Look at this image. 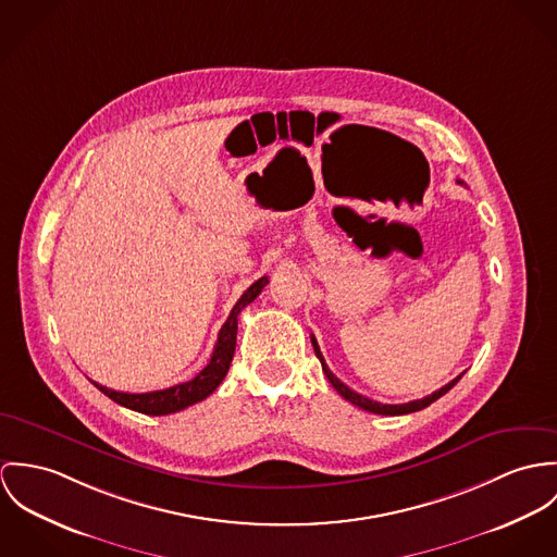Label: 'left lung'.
Here are the masks:
<instances>
[{
  "label": "left lung",
  "mask_w": 557,
  "mask_h": 557,
  "mask_svg": "<svg viewBox=\"0 0 557 557\" xmlns=\"http://www.w3.org/2000/svg\"><path fill=\"white\" fill-rule=\"evenodd\" d=\"M311 346H313V352H315V357L320 359V363H322V371L326 373V377H329V382L333 384V388L346 399V401H350L352 406H359V408H363V410H368V412H373V414H382V417H399V414H410V412H419V410H423V408H428L430 404H433L435 399H440L442 395H446L459 380H461V375L463 373H459L457 377H453L448 384H444L442 388H437V391H433L432 395H428V397H423V399H414V401H408V404H380V401H373L370 397H366V395H361V393H357V391H352L350 386H346L337 375H333V371L326 368V363H324V357H322V352H320V348H318V342H315V337L311 335Z\"/></svg>",
  "instance_id": "8db88e82"
}]
</instances>
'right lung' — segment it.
<instances>
[{
  "instance_id": "right-lung-1",
  "label": "right lung",
  "mask_w": 557,
  "mask_h": 557,
  "mask_svg": "<svg viewBox=\"0 0 557 557\" xmlns=\"http://www.w3.org/2000/svg\"><path fill=\"white\" fill-rule=\"evenodd\" d=\"M267 284H269V277L264 275V277L256 280L242 295V299L235 304L231 315L226 318V322L222 324V329L218 333V342H215V348H213V355H211L207 368L198 371L191 380L162 388V391H149V393H122V391H113V388H107V386L94 382L96 388H100L115 404L129 408V410H136L140 414H149V417L173 414L196 401H202L220 386V382L228 373L233 355H235V346H237V315L262 293V288Z\"/></svg>"
}]
</instances>
